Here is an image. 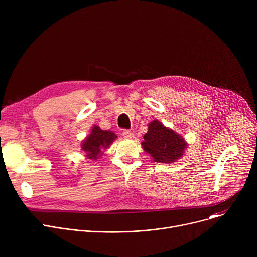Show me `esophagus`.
Instances as JSON below:
<instances>
[{
	"label": "esophagus",
	"instance_id": "1",
	"mask_svg": "<svg viewBox=\"0 0 257 257\" xmlns=\"http://www.w3.org/2000/svg\"><path fill=\"white\" fill-rule=\"evenodd\" d=\"M123 136L125 138H132L134 136V132L130 129H125V130H123Z\"/></svg>",
	"mask_w": 257,
	"mask_h": 257
}]
</instances>
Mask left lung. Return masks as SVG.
I'll return each mask as SVG.
<instances>
[{"instance_id":"left-lung-1","label":"left lung","mask_w":257,"mask_h":257,"mask_svg":"<svg viewBox=\"0 0 257 257\" xmlns=\"http://www.w3.org/2000/svg\"><path fill=\"white\" fill-rule=\"evenodd\" d=\"M142 148L155 162L173 163L183 156L186 142L172 129L166 128L159 121L149 125V131L143 135Z\"/></svg>"}]
</instances>
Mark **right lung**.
<instances>
[{
	"mask_svg": "<svg viewBox=\"0 0 257 257\" xmlns=\"http://www.w3.org/2000/svg\"><path fill=\"white\" fill-rule=\"evenodd\" d=\"M116 134L113 131L101 130L99 127L94 126L90 134L82 143V150L86 153L88 159H97L102 154V150L111 144L116 139Z\"/></svg>",
	"mask_w": 257,
	"mask_h": 257,
	"instance_id": "obj_1",
	"label": "right lung"
}]
</instances>
